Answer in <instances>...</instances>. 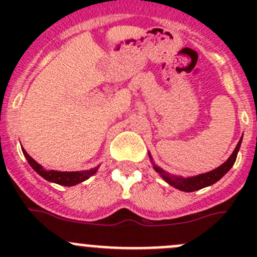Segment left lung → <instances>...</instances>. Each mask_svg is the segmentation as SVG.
I'll return each mask as SVG.
<instances>
[{
  "mask_svg": "<svg viewBox=\"0 0 257 257\" xmlns=\"http://www.w3.org/2000/svg\"><path fill=\"white\" fill-rule=\"evenodd\" d=\"M241 141H242V138L240 139L239 143H237V145H236V148H235V150L232 152V154L230 155V158L224 163V164L220 165V167L216 168V169L211 170V172L205 173V174L196 175V177H193V178H180V177H172V175H169L168 173H165L162 168L157 167L155 164H154V169L157 170V172L162 175L163 179H164L167 183H169L170 185H173L174 188L179 189V190L191 193V191H195V190H199V189L205 188V186L212 185V184H215L216 181H219L220 179L224 177V175L226 174L230 169H231L232 165H234V163H235V160H236L237 153H239L240 145H241ZM149 157H150V154H149Z\"/></svg>",
  "mask_w": 257,
  "mask_h": 257,
  "instance_id": "8db88e82",
  "label": "left lung"
}]
</instances>
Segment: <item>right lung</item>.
I'll return each mask as SVG.
<instances>
[{
  "instance_id": "right-lung-1",
  "label": "right lung",
  "mask_w": 257,
  "mask_h": 257,
  "mask_svg": "<svg viewBox=\"0 0 257 257\" xmlns=\"http://www.w3.org/2000/svg\"><path fill=\"white\" fill-rule=\"evenodd\" d=\"M22 152L23 154H25L27 162L30 163V165L32 167V169L35 170V172H37L38 174H40L42 178H45L46 180L59 184V185H64V186L76 185V184L82 183V181L87 180L88 178L92 177L98 169V168H94V169L82 170V172H57V170H45L37 162H35V160L27 154V152H26L23 148H22Z\"/></svg>"
}]
</instances>
